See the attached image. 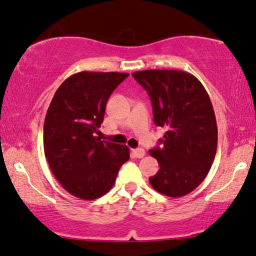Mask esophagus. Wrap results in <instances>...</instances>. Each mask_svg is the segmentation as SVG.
<instances>
[{"mask_svg":"<svg viewBox=\"0 0 256 256\" xmlns=\"http://www.w3.org/2000/svg\"><path fill=\"white\" fill-rule=\"evenodd\" d=\"M133 154L136 158H142L145 156V150L144 148H136V150H133Z\"/></svg>","mask_w":256,"mask_h":256,"instance_id":"34e87169","label":"esophagus"}]
</instances>
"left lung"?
I'll return each instance as SVG.
<instances>
[{
	"mask_svg": "<svg viewBox=\"0 0 256 256\" xmlns=\"http://www.w3.org/2000/svg\"><path fill=\"white\" fill-rule=\"evenodd\" d=\"M148 92L154 124L166 129L162 148L148 151L160 170L152 188L168 197L190 194L213 164L218 127L208 93L194 74L178 70H144L133 74Z\"/></svg>",
	"mask_w": 256,
	"mask_h": 256,
	"instance_id": "left-lung-1",
	"label": "left lung"
}]
</instances>
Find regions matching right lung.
I'll return each mask as SVG.
<instances>
[{
	"instance_id": "add662e5",
	"label": "right lung",
	"mask_w": 256,
	"mask_h": 256,
	"mask_svg": "<svg viewBox=\"0 0 256 256\" xmlns=\"http://www.w3.org/2000/svg\"><path fill=\"white\" fill-rule=\"evenodd\" d=\"M129 74L82 71L66 78L52 99L43 127V148L52 173L68 194L92 200L104 196L129 160L126 145L96 134L111 93Z\"/></svg>"
}]
</instances>
